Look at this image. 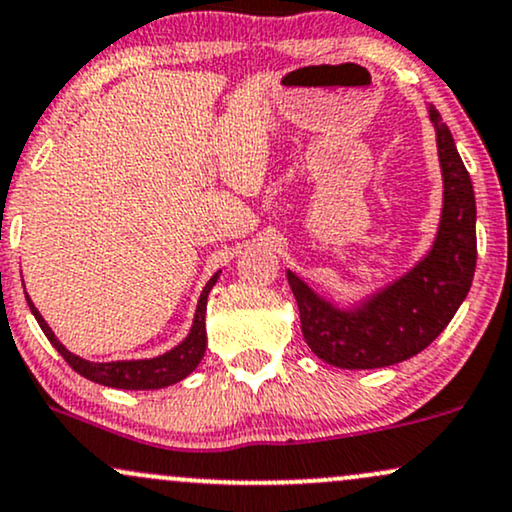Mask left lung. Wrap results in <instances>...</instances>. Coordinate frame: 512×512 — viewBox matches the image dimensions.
<instances>
[{
    "mask_svg": "<svg viewBox=\"0 0 512 512\" xmlns=\"http://www.w3.org/2000/svg\"><path fill=\"white\" fill-rule=\"evenodd\" d=\"M443 178L439 231L410 272L341 307L288 269L300 329L312 353L341 369H377L408 360L446 329L472 286L477 264V205L470 174L441 114L429 107Z\"/></svg>",
    "mask_w": 512,
    "mask_h": 512,
    "instance_id": "obj_1",
    "label": "left lung"
}]
</instances>
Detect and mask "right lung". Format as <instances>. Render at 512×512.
Segmentation results:
<instances>
[{"label":"right lung","mask_w":512,"mask_h":512,"mask_svg":"<svg viewBox=\"0 0 512 512\" xmlns=\"http://www.w3.org/2000/svg\"><path fill=\"white\" fill-rule=\"evenodd\" d=\"M217 272L212 279L207 281V286L202 288L200 300H197V310L193 326H190L188 336L178 343L176 348H171L169 353L150 357V360H116V362H90L83 357L73 355L71 350H66L64 343L54 336V331L49 329V324L42 319L38 307L33 305V300L28 298V307L38 319L40 329L45 331L54 348L59 350V355L64 357L69 365L76 369L80 377L95 381V384L112 386V389H126V391H152V389H164V386L176 384V381L186 379L193 369L200 365V360L205 357L207 348V331H205V312H207V295L212 291V286L219 279Z\"/></svg>","instance_id":"add662e5"}]
</instances>
